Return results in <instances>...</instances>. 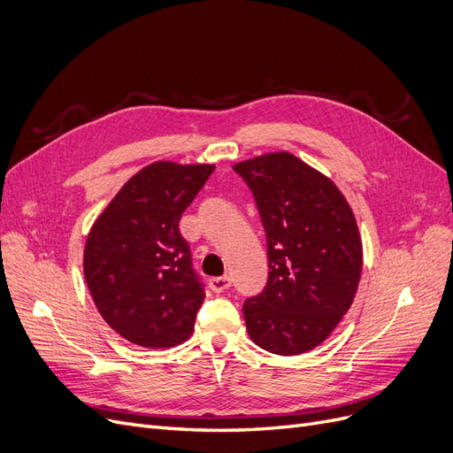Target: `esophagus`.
<instances>
[{
    "label": "esophagus",
    "instance_id": "34e87169",
    "mask_svg": "<svg viewBox=\"0 0 453 453\" xmlns=\"http://www.w3.org/2000/svg\"><path fill=\"white\" fill-rule=\"evenodd\" d=\"M230 284H232L230 277H213V279H210V289L213 294L225 292V289L230 288Z\"/></svg>",
    "mask_w": 453,
    "mask_h": 453
}]
</instances>
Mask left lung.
Here are the masks:
<instances>
[{"mask_svg": "<svg viewBox=\"0 0 453 453\" xmlns=\"http://www.w3.org/2000/svg\"><path fill=\"white\" fill-rule=\"evenodd\" d=\"M252 191L267 240V284L243 303L252 342L277 355L311 351L353 303L360 271L355 215L327 176L288 152L234 165Z\"/></svg>", "mask_w": 453, "mask_h": 453, "instance_id": "8db88e82", "label": "left lung"}]
</instances>
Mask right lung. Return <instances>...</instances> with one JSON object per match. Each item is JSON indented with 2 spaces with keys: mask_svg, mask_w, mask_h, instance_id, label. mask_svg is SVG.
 I'll use <instances>...</instances> for the list:
<instances>
[{
  "mask_svg": "<svg viewBox=\"0 0 453 453\" xmlns=\"http://www.w3.org/2000/svg\"><path fill=\"white\" fill-rule=\"evenodd\" d=\"M213 169L156 161L122 186L88 232V292L105 323L137 346L173 348L193 333L206 294L178 225Z\"/></svg>",
  "mask_w": 453,
  "mask_h": 453,
  "instance_id": "1",
  "label": "right lung"
}]
</instances>
